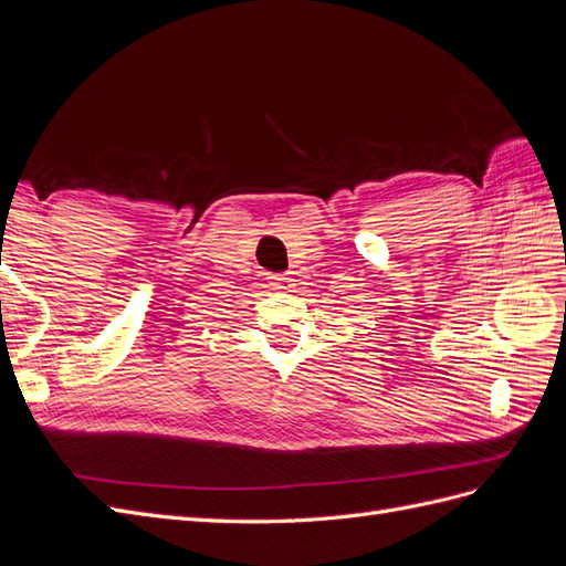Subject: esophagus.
<instances>
[{"label":"esophagus","mask_w":566,"mask_h":566,"mask_svg":"<svg viewBox=\"0 0 566 566\" xmlns=\"http://www.w3.org/2000/svg\"><path fill=\"white\" fill-rule=\"evenodd\" d=\"M269 283L273 290H281V293H290L295 287V279L287 276V273H271Z\"/></svg>","instance_id":"esophagus-1"}]
</instances>
